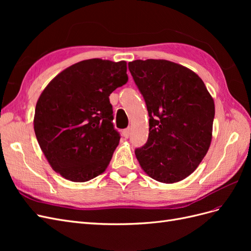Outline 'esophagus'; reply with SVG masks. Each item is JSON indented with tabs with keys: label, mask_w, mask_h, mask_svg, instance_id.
<instances>
[{
	"label": "esophagus",
	"mask_w": 251,
	"mask_h": 251,
	"mask_svg": "<svg viewBox=\"0 0 251 251\" xmlns=\"http://www.w3.org/2000/svg\"><path fill=\"white\" fill-rule=\"evenodd\" d=\"M130 135H131V127H126V130L123 131V136L125 138H128L130 137Z\"/></svg>",
	"instance_id": "obj_1"
}]
</instances>
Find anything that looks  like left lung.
I'll return each mask as SVG.
<instances>
[{"mask_svg":"<svg viewBox=\"0 0 251 251\" xmlns=\"http://www.w3.org/2000/svg\"><path fill=\"white\" fill-rule=\"evenodd\" d=\"M128 70L150 116L149 138L135 150L136 158L156 181L185 179L209 149L214 100L198 75L169 60L137 59Z\"/></svg>","mask_w":251,"mask_h":251,"instance_id":"1","label":"left lung"}]
</instances>
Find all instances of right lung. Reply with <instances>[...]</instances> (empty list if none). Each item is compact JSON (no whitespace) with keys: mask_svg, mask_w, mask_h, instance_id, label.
I'll return each instance as SVG.
<instances>
[{"mask_svg":"<svg viewBox=\"0 0 251 251\" xmlns=\"http://www.w3.org/2000/svg\"><path fill=\"white\" fill-rule=\"evenodd\" d=\"M126 63L82 60L53 78L36 102L34 132L52 169L86 182L104 172L120 134L109 96L127 82Z\"/></svg>","mask_w":251,"mask_h":251,"instance_id":"obj_1","label":"right lung"}]
</instances>
